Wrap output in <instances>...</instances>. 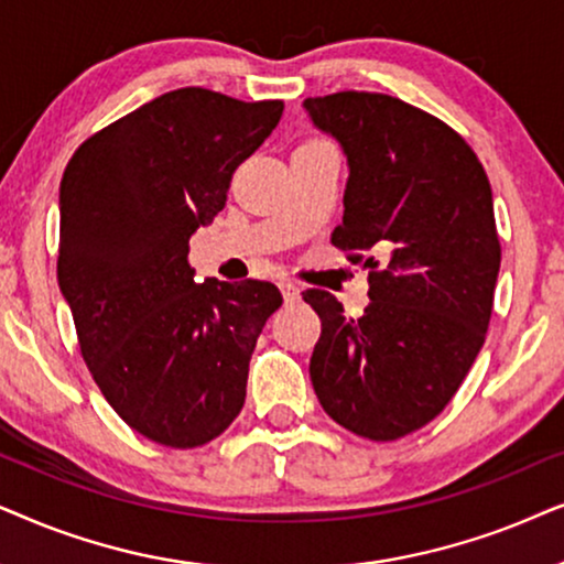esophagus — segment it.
I'll list each match as a JSON object with an SVG mask.
<instances>
[{
    "mask_svg": "<svg viewBox=\"0 0 564 564\" xmlns=\"http://www.w3.org/2000/svg\"><path fill=\"white\" fill-rule=\"evenodd\" d=\"M281 291H283V299H286V304H296L299 299V286L294 281H281Z\"/></svg>",
    "mask_w": 564,
    "mask_h": 564,
    "instance_id": "esophagus-1",
    "label": "esophagus"
}]
</instances>
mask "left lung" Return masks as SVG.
Here are the masks:
<instances>
[{
    "label": "left lung",
    "instance_id": "left-lung-1",
    "mask_svg": "<svg viewBox=\"0 0 564 564\" xmlns=\"http://www.w3.org/2000/svg\"><path fill=\"white\" fill-rule=\"evenodd\" d=\"M304 108L348 156L333 245L369 270L371 299L350 319L304 291L322 319L312 387L350 433L397 441L452 402L485 343L500 270L490 180L452 126L400 97L350 89Z\"/></svg>",
    "mask_w": 564,
    "mask_h": 564
}]
</instances>
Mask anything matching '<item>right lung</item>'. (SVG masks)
<instances>
[{"mask_svg": "<svg viewBox=\"0 0 564 564\" xmlns=\"http://www.w3.org/2000/svg\"><path fill=\"white\" fill-rule=\"evenodd\" d=\"M281 112V100L172 89L89 137L64 170L58 286L82 358L154 444L195 448L227 431L254 343L283 304L268 281L195 283L187 262L193 231L221 212Z\"/></svg>", "mask_w": 564, "mask_h": 564, "instance_id": "obj_1", "label": "right lung"}]
</instances>
